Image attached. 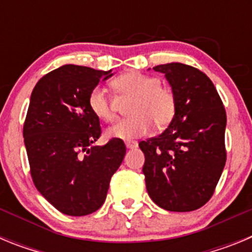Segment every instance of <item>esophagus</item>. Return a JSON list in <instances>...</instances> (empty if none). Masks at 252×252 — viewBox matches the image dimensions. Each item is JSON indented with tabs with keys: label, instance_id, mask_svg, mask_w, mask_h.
<instances>
[{
	"label": "esophagus",
	"instance_id": "esophagus-1",
	"mask_svg": "<svg viewBox=\"0 0 252 252\" xmlns=\"http://www.w3.org/2000/svg\"><path fill=\"white\" fill-rule=\"evenodd\" d=\"M137 146H139V144H137L136 141H127V142H126V148H127V149H136Z\"/></svg>",
	"mask_w": 252,
	"mask_h": 252
}]
</instances>
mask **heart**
Listing matches in <instances>:
<instances>
[{"label":"heart","instance_id":"heart-1","mask_svg":"<svg viewBox=\"0 0 252 252\" xmlns=\"http://www.w3.org/2000/svg\"><path fill=\"white\" fill-rule=\"evenodd\" d=\"M119 93L133 98L128 107L131 117L119 121L106 130L107 137L131 141L146 136L155 127H166L175 116L177 99L174 92L168 87L161 86L159 78L128 72L113 81ZM88 106L93 115L103 121L111 122L116 119L111 99L107 91L102 87H94L88 95Z\"/></svg>","mask_w":252,"mask_h":252}]
</instances>
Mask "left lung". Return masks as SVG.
Returning a JSON list of instances; mask_svg holds the SVG:
<instances>
[{"mask_svg": "<svg viewBox=\"0 0 252 252\" xmlns=\"http://www.w3.org/2000/svg\"><path fill=\"white\" fill-rule=\"evenodd\" d=\"M164 73L177 111L159 136L139 144L150 198L171 212H189L211 199L226 164V111L212 81L194 66L169 63Z\"/></svg>", "mask_w": 252, "mask_h": 252, "instance_id": "1", "label": "left lung"}]
</instances>
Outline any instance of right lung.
<instances>
[{"mask_svg": "<svg viewBox=\"0 0 252 252\" xmlns=\"http://www.w3.org/2000/svg\"><path fill=\"white\" fill-rule=\"evenodd\" d=\"M111 72L66 64L44 75L31 93L24 124L31 178L64 215L87 216L101 208L126 153L120 139L92 145L102 131L88 95Z\"/></svg>", "mask_w": 252, "mask_h": 252, "instance_id": "obj_1", "label": "right lung"}]
</instances>
